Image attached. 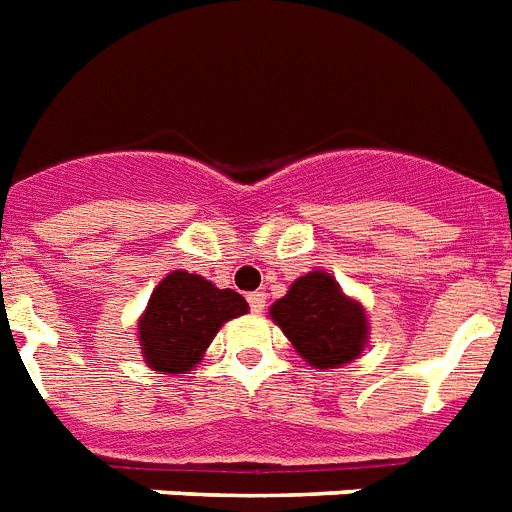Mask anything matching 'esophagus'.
<instances>
[{"mask_svg":"<svg viewBox=\"0 0 512 512\" xmlns=\"http://www.w3.org/2000/svg\"><path fill=\"white\" fill-rule=\"evenodd\" d=\"M248 303H251L253 314H261L266 306V293H251L248 295Z\"/></svg>","mask_w":512,"mask_h":512,"instance_id":"1","label":"esophagus"}]
</instances>
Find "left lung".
Returning <instances> with one entry per match:
<instances>
[{
	"instance_id": "left-lung-1",
	"label": "left lung",
	"mask_w": 512,
	"mask_h": 512,
	"mask_svg": "<svg viewBox=\"0 0 512 512\" xmlns=\"http://www.w3.org/2000/svg\"><path fill=\"white\" fill-rule=\"evenodd\" d=\"M269 319L314 369H340L369 345L366 308L324 269L298 277L280 301L272 303Z\"/></svg>"
}]
</instances>
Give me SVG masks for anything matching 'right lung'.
<instances>
[{
	"mask_svg": "<svg viewBox=\"0 0 512 512\" xmlns=\"http://www.w3.org/2000/svg\"><path fill=\"white\" fill-rule=\"evenodd\" d=\"M248 314L246 298L219 290L201 274L175 269L154 287L138 319L146 366L164 374H188L230 319Z\"/></svg>",
	"mask_w": 512,
	"mask_h": 512,
	"instance_id": "1",
	"label": "right lung"
}]
</instances>
